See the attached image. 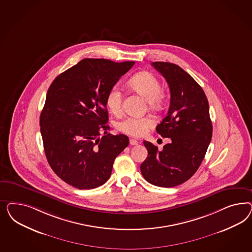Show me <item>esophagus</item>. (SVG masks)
<instances>
[{
	"instance_id": "obj_1",
	"label": "esophagus",
	"mask_w": 252,
	"mask_h": 252,
	"mask_svg": "<svg viewBox=\"0 0 252 252\" xmlns=\"http://www.w3.org/2000/svg\"><path fill=\"white\" fill-rule=\"evenodd\" d=\"M129 143L130 145L133 146H136L138 144V142H137V140H136V139H133V138H132V139H130Z\"/></svg>"
}]
</instances>
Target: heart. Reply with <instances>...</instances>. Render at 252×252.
<instances>
[{
    "label": "heart",
    "instance_id": "b5f03b06",
    "mask_svg": "<svg viewBox=\"0 0 252 252\" xmlns=\"http://www.w3.org/2000/svg\"><path fill=\"white\" fill-rule=\"evenodd\" d=\"M127 85L132 91L145 99L151 110L160 111L164 106L166 96L161 90L162 87L159 78L153 73L148 71L138 72L130 78ZM122 100L121 91L117 87L111 88L105 98L107 109L113 115H120L122 112ZM153 124V119L150 117H126L117 123L116 128L131 137H139L144 136Z\"/></svg>",
    "mask_w": 252,
    "mask_h": 252
}]
</instances>
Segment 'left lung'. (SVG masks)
I'll list each match as a JSON object with an SVG mask.
<instances>
[{
    "label": "left lung",
    "mask_w": 252,
    "mask_h": 252,
    "mask_svg": "<svg viewBox=\"0 0 252 252\" xmlns=\"http://www.w3.org/2000/svg\"><path fill=\"white\" fill-rule=\"evenodd\" d=\"M153 67L166 79L170 93L167 115L156 126L170 143L161 151L144 141L148 157L140 165L149 183L172 188L189 180L204 159L213 136L209 102L202 88L175 63L153 62Z\"/></svg>",
    "instance_id": "obj_1"
}]
</instances>
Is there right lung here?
<instances>
[{
    "instance_id": "1",
    "label": "right lung",
    "mask_w": 252,
    "mask_h": 252,
    "mask_svg": "<svg viewBox=\"0 0 252 252\" xmlns=\"http://www.w3.org/2000/svg\"><path fill=\"white\" fill-rule=\"evenodd\" d=\"M135 62L86 58L63 72L46 95L39 118L46 158L70 186L92 189L112 174L115 158L129 144L126 135L107 134V93ZM107 135L99 138L100 131Z\"/></svg>"
}]
</instances>
